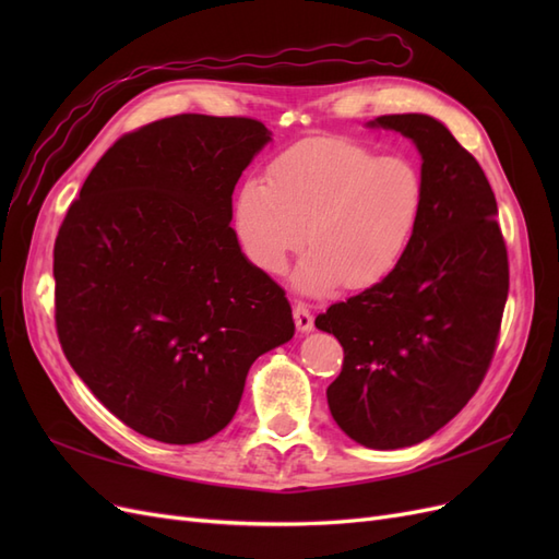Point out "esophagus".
Instances as JSON below:
<instances>
[{
  "instance_id": "34e87169",
  "label": "esophagus",
  "mask_w": 559,
  "mask_h": 559,
  "mask_svg": "<svg viewBox=\"0 0 559 559\" xmlns=\"http://www.w3.org/2000/svg\"><path fill=\"white\" fill-rule=\"evenodd\" d=\"M294 319H296V329H298L300 333H310V331L314 329V319H312L310 308L306 306V302H296Z\"/></svg>"
}]
</instances>
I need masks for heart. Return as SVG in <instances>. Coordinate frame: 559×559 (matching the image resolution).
Here are the masks:
<instances>
[{"mask_svg":"<svg viewBox=\"0 0 559 559\" xmlns=\"http://www.w3.org/2000/svg\"><path fill=\"white\" fill-rule=\"evenodd\" d=\"M425 210V181L405 156H378L343 138H314L286 148L267 183L247 179L233 210L235 238L265 273H282L302 240L312 245L294 282L329 294L343 282L368 289L403 261Z\"/></svg>","mask_w":559,"mask_h":559,"instance_id":"heart-1","label":"heart"}]
</instances>
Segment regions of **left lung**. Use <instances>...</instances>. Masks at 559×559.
Here are the masks:
<instances>
[{"label": "left lung", "instance_id": "left-lung-1", "mask_svg": "<svg viewBox=\"0 0 559 559\" xmlns=\"http://www.w3.org/2000/svg\"><path fill=\"white\" fill-rule=\"evenodd\" d=\"M368 128L401 132L421 156L425 210L392 275L314 319L345 349L329 411L352 441L399 450L427 441L460 413L492 361L509 257L483 167L427 114Z\"/></svg>", "mask_w": 559, "mask_h": 559}]
</instances>
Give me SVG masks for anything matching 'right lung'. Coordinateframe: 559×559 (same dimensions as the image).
Here are the masks:
<instances>
[{"instance_id":"right-lung-1","label":"right lung","mask_w":559,"mask_h":559,"mask_svg":"<svg viewBox=\"0 0 559 559\" xmlns=\"http://www.w3.org/2000/svg\"><path fill=\"white\" fill-rule=\"evenodd\" d=\"M270 140L253 118L148 123L99 158L58 233L64 357L154 441L191 445L222 431L251 364L294 337L282 286L230 228L235 183Z\"/></svg>"}]
</instances>
